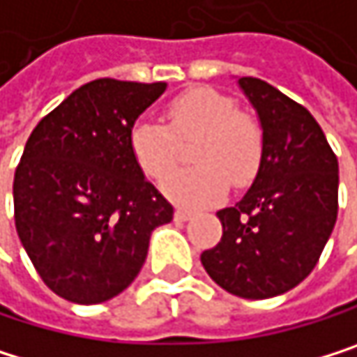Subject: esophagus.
<instances>
[{
  "label": "esophagus",
  "instance_id": "34e87169",
  "mask_svg": "<svg viewBox=\"0 0 357 357\" xmlns=\"http://www.w3.org/2000/svg\"><path fill=\"white\" fill-rule=\"evenodd\" d=\"M193 216V212L191 210H185V208H178L176 212H174V218L176 220H189Z\"/></svg>",
  "mask_w": 357,
  "mask_h": 357
}]
</instances>
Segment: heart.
Instances as JSON below:
<instances>
[{
	"label": "heart",
	"mask_w": 357,
	"mask_h": 357,
	"mask_svg": "<svg viewBox=\"0 0 357 357\" xmlns=\"http://www.w3.org/2000/svg\"><path fill=\"white\" fill-rule=\"evenodd\" d=\"M168 126L141 117L130 130V151L139 168L162 178L176 165L178 140L198 137L192 157L199 167L164 178L162 191L183 206H206L225 195L229 181L244 187L252 181L263 155V130L234 98L210 88H195L176 96L168 111Z\"/></svg>",
	"instance_id": "heart-1"
}]
</instances>
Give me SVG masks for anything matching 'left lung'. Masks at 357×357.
Returning a JSON list of instances; mask_svg holds the SVG:
<instances>
[{
  "mask_svg": "<svg viewBox=\"0 0 357 357\" xmlns=\"http://www.w3.org/2000/svg\"><path fill=\"white\" fill-rule=\"evenodd\" d=\"M263 130V155L250 189L216 212L222 238L202 265L242 298H271L316 267L339 212V162L305 107L257 77H238Z\"/></svg>",
  "mask_w": 357,
  "mask_h": 357,
  "instance_id": "1",
  "label": "left lung"
}]
</instances>
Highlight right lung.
<instances>
[{"label": "right lung", "mask_w": 357, "mask_h": 357, "mask_svg": "<svg viewBox=\"0 0 357 357\" xmlns=\"http://www.w3.org/2000/svg\"><path fill=\"white\" fill-rule=\"evenodd\" d=\"M166 84L94 79L43 117L14 174V220L24 252L59 296L96 305L145 265L172 206L130 151L135 121Z\"/></svg>", "instance_id": "obj_1"}]
</instances>
